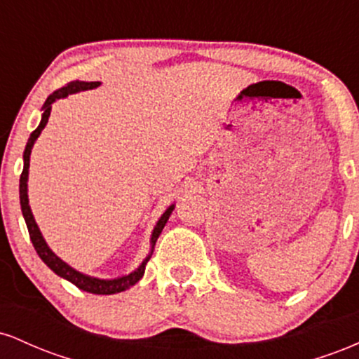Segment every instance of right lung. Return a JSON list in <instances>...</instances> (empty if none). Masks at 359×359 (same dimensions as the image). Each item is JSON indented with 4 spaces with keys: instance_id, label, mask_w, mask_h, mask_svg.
<instances>
[{
    "instance_id": "add662e5",
    "label": "right lung",
    "mask_w": 359,
    "mask_h": 359,
    "mask_svg": "<svg viewBox=\"0 0 359 359\" xmlns=\"http://www.w3.org/2000/svg\"><path fill=\"white\" fill-rule=\"evenodd\" d=\"M101 82H84V81H72L69 82V84H65L64 88L53 90L50 96L47 97V101H45L43 104V114H42V121H40V125L34 133L30 135V138H28V143L27 147H25V154H23V172L22 175H20V204H22V212H23V217H25V222H27V228H28V233H30V240L34 243V248L36 250V253H39V257L42 258V262L45 265L48 266L52 271H55L57 275L62 278L69 280V282H72L74 285L77 288H81V290L84 292H89V294H96V295H111V294H118V292H123L126 290V288H130L131 285H135V283L138 282L140 278L143 277V273H145V266L148 263V259L151 258V253H154V248H155V243L158 240L160 233H162L163 226L167 224L168 217H170L172 211H174L175 205L172 204L170 208L167 209L165 212L162 214V217H160L158 222H156L154 233H151V240H150V245H151V251L148 253V257L143 259L142 265L138 266L137 270L131 271L130 275H125V277H119V278H113V280H101V278H96V277H89V275H84L81 273V271L74 270L72 266H69L67 263L62 262V259L57 257L53 251L48 248L47 243H45L42 233H40L39 226H36V222L34 219V214H32V209L30 205H28V189H27V182H28V168H30V154H32V148H34V143L36 142V138L40 137V133H42V130L45 128V125L48 123V116H50V111H52V104L55 102L57 100H62V97H67L69 94H76L79 93V90H88V89H94L97 88Z\"/></svg>"
}]
</instances>
